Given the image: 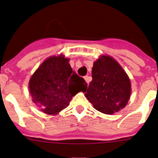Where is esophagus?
<instances>
[{
	"label": "esophagus",
	"instance_id": "1",
	"mask_svg": "<svg viewBox=\"0 0 158 158\" xmlns=\"http://www.w3.org/2000/svg\"><path fill=\"white\" fill-rule=\"evenodd\" d=\"M84 79L85 81L87 82V84H89V83H90V80H91V78H90V76H88V75H86V76H84Z\"/></svg>",
	"mask_w": 158,
	"mask_h": 158
}]
</instances>
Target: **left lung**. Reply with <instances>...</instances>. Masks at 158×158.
<instances>
[{
    "label": "left lung",
    "instance_id": "1",
    "mask_svg": "<svg viewBox=\"0 0 158 158\" xmlns=\"http://www.w3.org/2000/svg\"><path fill=\"white\" fill-rule=\"evenodd\" d=\"M85 96L96 110L111 114L126 106L131 93L130 81L116 60L101 56L94 63Z\"/></svg>",
    "mask_w": 158,
    "mask_h": 158
}]
</instances>
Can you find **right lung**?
Wrapping results in <instances>:
<instances>
[{
    "label": "right lung",
    "instance_id": "add662e5",
    "mask_svg": "<svg viewBox=\"0 0 158 158\" xmlns=\"http://www.w3.org/2000/svg\"><path fill=\"white\" fill-rule=\"evenodd\" d=\"M69 59L52 56L39 67L29 81L32 100L48 114H56L69 105L72 97L85 91L87 83L72 71Z\"/></svg>",
    "mask_w": 158,
    "mask_h": 158
}]
</instances>
